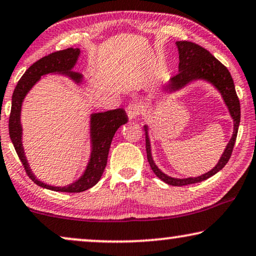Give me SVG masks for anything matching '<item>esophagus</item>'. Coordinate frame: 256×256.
<instances>
[{
	"mask_svg": "<svg viewBox=\"0 0 256 256\" xmlns=\"http://www.w3.org/2000/svg\"><path fill=\"white\" fill-rule=\"evenodd\" d=\"M142 110L140 105L137 104V103H134V102L128 104V108H126V114H128V118H130V119H134L136 117H138V116L142 114Z\"/></svg>",
	"mask_w": 256,
	"mask_h": 256,
	"instance_id": "esophagus-1",
	"label": "esophagus"
}]
</instances>
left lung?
Wrapping results in <instances>:
<instances>
[{"mask_svg":"<svg viewBox=\"0 0 256 256\" xmlns=\"http://www.w3.org/2000/svg\"><path fill=\"white\" fill-rule=\"evenodd\" d=\"M176 46L179 50V72L173 76L168 82V90L176 91L185 86L190 82L194 80H205L212 83L220 94H222L224 103L228 106V110L230 112L232 118L234 120V131L232 136L230 142L226 146L224 154L221 156L219 162L213 170L205 174L196 176V178H187V179H176L171 178V176H166L160 170L156 168V164L153 162L151 156V148H150V140L148 132H146V153H148V160L150 166H151L152 171L154 174L162 179L164 182L172 186H185L190 185V184H196L204 182V180L208 179L222 170L224 165L230 160L232 152H233L235 140H236L238 130H239L240 124V102L238 98L236 91H235L234 82L232 78L230 71L222 63L219 62L208 50L205 48L200 46L199 44H196L188 40H178ZM145 131H148V128L145 126Z\"/></svg>","mask_w":256,"mask_h":256,"instance_id":"obj_1","label":"left lung"}]
</instances>
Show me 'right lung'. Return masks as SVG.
Wrapping results in <instances>:
<instances>
[{
	"instance_id": "obj_1",
	"label": "right lung",
	"mask_w": 256,
	"mask_h": 256,
	"mask_svg": "<svg viewBox=\"0 0 256 256\" xmlns=\"http://www.w3.org/2000/svg\"><path fill=\"white\" fill-rule=\"evenodd\" d=\"M80 49L76 48H68V49L54 51L44 56L37 60L23 74L21 80L17 83L15 90L12 94V111L9 116V136L12 139L14 148L16 150L17 156L22 162L26 174L34 182L44 188L56 190V192H66V193H80L86 190L90 187L96 185L100 182L102 174H103L105 166L108 162V150L112 142V138L118 130L119 126L128 122V116L122 108H116L100 114H94L91 116V142H92V152L88 165L85 170L84 174L80 176V180L71 184L66 187H54L46 185L35 178L30 171L28 162H26L24 152L22 148V128L20 122V114H21V106L23 98L28 94V91L32 88V85L40 80V76L46 74L60 72L66 74L80 83L82 80V74L78 72L70 71L77 62L80 56Z\"/></svg>"
}]
</instances>
